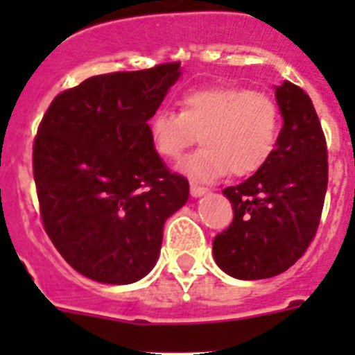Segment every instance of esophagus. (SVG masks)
Segmentation results:
<instances>
[{"instance_id": "esophagus-1", "label": "esophagus", "mask_w": 355, "mask_h": 355, "mask_svg": "<svg viewBox=\"0 0 355 355\" xmlns=\"http://www.w3.org/2000/svg\"><path fill=\"white\" fill-rule=\"evenodd\" d=\"M190 193H192V197H202L205 193H208V188L205 187H199V184H190Z\"/></svg>"}]
</instances>
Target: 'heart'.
<instances>
[{
	"label": "heart",
	"mask_w": 355,
	"mask_h": 355,
	"mask_svg": "<svg viewBox=\"0 0 355 355\" xmlns=\"http://www.w3.org/2000/svg\"><path fill=\"white\" fill-rule=\"evenodd\" d=\"M281 131L274 99L245 87H205L184 94L180 112L158 110L149 122L150 142L163 159H180L197 142V153L181 163L192 180L209 183L229 172H258L272 158Z\"/></svg>",
	"instance_id": "heart-1"
}]
</instances>
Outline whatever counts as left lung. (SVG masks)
<instances>
[{"instance_id":"8db88e82","label":"left lung","mask_w":355,"mask_h":355,"mask_svg":"<svg viewBox=\"0 0 355 355\" xmlns=\"http://www.w3.org/2000/svg\"><path fill=\"white\" fill-rule=\"evenodd\" d=\"M283 115L277 147L263 168L225 188L234 218L213 240V258L243 281L283 274L315 238L327 192V146L311 99L284 81L275 87Z\"/></svg>"}]
</instances>
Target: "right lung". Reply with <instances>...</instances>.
Listing matches in <instances>:
<instances>
[{"instance_id": "obj_1", "label": "right lung", "mask_w": 355, "mask_h": 355, "mask_svg": "<svg viewBox=\"0 0 355 355\" xmlns=\"http://www.w3.org/2000/svg\"><path fill=\"white\" fill-rule=\"evenodd\" d=\"M181 76V64L85 80L58 94L33 144L44 229L85 277L131 284L162 249L163 224L187 205L188 181L153 147L149 119Z\"/></svg>"}]
</instances>
